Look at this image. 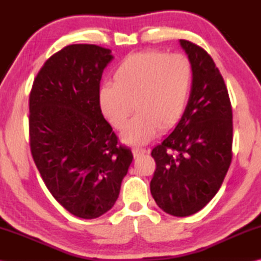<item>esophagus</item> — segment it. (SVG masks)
<instances>
[{
	"label": "esophagus",
	"mask_w": 261,
	"mask_h": 261,
	"mask_svg": "<svg viewBox=\"0 0 261 261\" xmlns=\"http://www.w3.org/2000/svg\"><path fill=\"white\" fill-rule=\"evenodd\" d=\"M132 152H134V156L136 158V157H139L140 154L149 153V152H150V150H149V149H146V148H134V149H132Z\"/></svg>",
	"instance_id": "1"
}]
</instances>
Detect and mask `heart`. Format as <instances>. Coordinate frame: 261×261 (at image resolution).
<instances>
[{
    "instance_id": "1",
    "label": "heart",
    "mask_w": 261,
    "mask_h": 261,
    "mask_svg": "<svg viewBox=\"0 0 261 261\" xmlns=\"http://www.w3.org/2000/svg\"><path fill=\"white\" fill-rule=\"evenodd\" d=\"M193 81L191 60L184 54L145 50L126 56L113 73V85L98 93L102 114L127 143H146L159 130L168 131L180 121Z\"/></svg>"
}]
</instances>
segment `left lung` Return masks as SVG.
<instances>
[{"mask_svg":"<svg viewBox=\"0 0 261 261\" xmlns=\"http://www.w3.org/2000/svg\"><path fill=\"white\" fill-rule=\"evenodd\" d=\"M193 68L191 95L175 130L156 146L150 192L174 216L198 212L222 185L232 160V108L228 88L212 57L180 39Z\"/></svg>","mask_w":261,"mask_h":261,"instance_id":"obj_1","label":"left lung"}]
</instances>
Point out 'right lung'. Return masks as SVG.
I'll return each instance as SVG.
<instances>
[{"label": "right lung", "instance_id": "add662e5", "mask_svg": "<svg viewBox=\"0 0 261 261\" xmlns=\"http://www.w3.org/2000/svg\"><path fill=\"white\" fill-rule=\"evenodd\" d=\"M111 50L77 43L54 54L29 96L32 158L55 199L81 219L112 208L132 163L98 104Z\"/></svg>", "mask_w": 261, "mask_h": 261}]
</instances>
